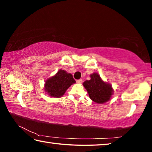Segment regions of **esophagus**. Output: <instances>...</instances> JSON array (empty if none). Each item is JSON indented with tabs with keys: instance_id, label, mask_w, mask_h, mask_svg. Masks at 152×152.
<instances>
[{
	"instance_id": "obj_1",
	"label": "esophagus",
	"mask_w": 152,
	"mask_h": 152,
	"mask_svg": "<svg viewBox=\"0 0 152 152\" xmlns=\"http://www.w3.org/2000/svg\"><path fill=\"white\" fill-rule=\"evenodd\" d=\"M76 82H77V83H78V84H80V83H82V79L77 80H76Z\"/></svg>"
}]
</instances>
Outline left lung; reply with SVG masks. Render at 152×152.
Listing matches in <instances>:
<instances>
[{"mask_svg": "<svg viewBox=\"0 0 152 152\" xmlns=\"http://www.w3.org/2000/svg\"><path fill=\"white\" fill-rule=\"evenodd\" d=\"M83 86L88 92L90 99L98 104L109 101L113 94L112 86L102 80L97 73L91 74V80L84 82Z\"/></svg>", "mask_w": 152, "mask_h": 152, "instance_id": "1", "label": "left lung"}]
</instances>
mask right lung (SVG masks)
I'll return each mask as SVG.
<instances>
[{
    "label": "right lung",
    "mask_w": 152,
    "mask_h": 152,
    "mask_svg": "<svg viewBox=\"0 0 152 152\" xmlns=\"http://www.w3.org/2000/svg\"><path fill=\"white\" fill-rule=\"evenodd\" d=\"M76 82L71 74L60 70L54 76L45 81L44 90L50 96L60 98L65 93L66 90Z\"/></svg>",
    "instance_id": "obj_1"
}]
</instances>
